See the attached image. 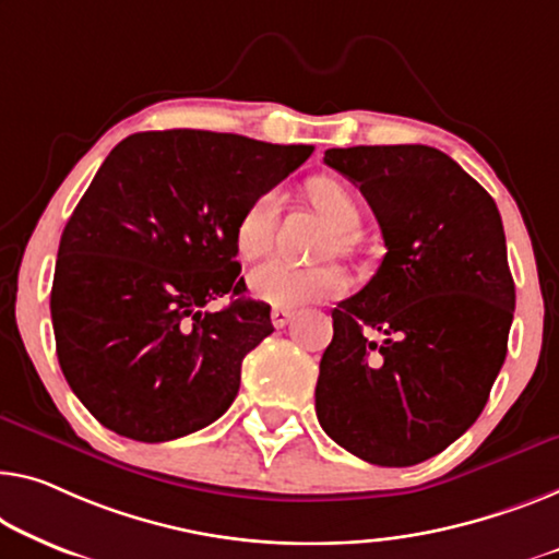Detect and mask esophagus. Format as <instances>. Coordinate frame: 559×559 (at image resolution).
<instances>
[{
  "label": "esophagus",
  "mask_w": 559,
  "mask_h": 559,
  "mask_svg": "<svg viewBox=\"0 0 559 559\" xmlns=\"http://www.w3.org/2000/svg\"><path fill=\"white\" fill-rule=\"evenodd\" d=\"M290 319H294V311H288V308H273V311H271V321H273V326H276V329H283V326H286V323L290 321Z\"/></svg>",
  "instance_id": "obj_1"
}]
</instances>
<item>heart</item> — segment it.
I'll return each mask as SVG.
<instances>
[{"mask_svg":"<svg viewBox=\"0 0 559 559\" xmlns=\"http://www.w3.org/2000/svg\"><path fill=\"white\" fill-rule=\"evenodd\" d=\"M306 195L316 211L331 223V228L338 233V251H346V233L359 226V203H356L352 190L338 178H331V175H313L306 182ZM278 190H265L243 207L236 223V246L240 255L258 258L269 251L273 233L278 226ZM248 283H251V290L261 301H269L278 308H296L306 304L333 301V298L344 296L348 288V276L336 263L298 265L286 261V258H269V261L255 265L251 276H248Z\"/></svg>","mask_w":559,"mask_h":559,"instance_id":"obj_1","label":"heart"}]
</instances>
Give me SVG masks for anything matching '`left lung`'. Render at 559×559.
<instances>
[{"label":"left lung","mask_w":559,"mask_h":559,"mask_svg":"<svg viewBox=\"0 0 559 559\" xmlns=\"http://www.w3.org/2000/svg\"><path fill=\"white\" fill-rule=\"evenodd\" d=\"M359 186L386 255L331 311L316 416L359 460L412 466L460 439L507 356L514 281L497 203L429 145L331 147Z\"/></svg>","instance_id":"1"}]
</instances>
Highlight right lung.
<instances>
[{
  "instance_id": "obj_1",
  "label": "right lung",
  "mask_w": 559,
  "mask_h": 559,
  "mask_svg": "<svg viewBox=\"0 0 559 559\" xmlns=\"http://www.w3.org/2000/svg\"><path fill=\"white\" fill-rule=\"evenodd\" d=\"M311 153L155 130L105 157L62 230L49 296L67 384L103 427L155 444L228 412L246 354L273 333L271 306L243 296L236 223Z\"/></svg>"
}]
</instances>
